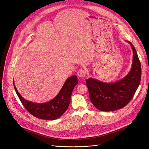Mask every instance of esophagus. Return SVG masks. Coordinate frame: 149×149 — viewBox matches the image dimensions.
Masks as SVG:
<instances>
[{"label":"esophagus","instance_id":"1","mask_svg":"<svg viewBox=\"0 0 149 149\" xmlns=\"http://www.w3.org/2000/svg\"><path fill=\"white\" fill-rule=\"evenodd\" d=\"M77 74L79 77H85L86 74V70L84 69V68H82L77 71Z\"/></svg>","mask_w":149,"mask_h":149}]
</instances>
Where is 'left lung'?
Returning a JSON list of instances; mask_svg holds the SVG:
<instances>
[{"label":"left lung","instance_id":"left-lung-1","mask_svg":"<svg viewBox=\"0 0 149 149\" xmlns=\"http://www.w3.org/2000/svg\"><path fill=\"white\" fill-rule=\"evenodd\" d=\"M132 65L128 74L114 83L101 82L94 78L86 79L89 98L99 110L111 111L124 107L131 100L138 88L141 77V67L138 55L131 42Z\"/></svg>","mask_w":149,"mask_h":149}]
</instances>
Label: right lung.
Here are the masks:
<instances>
[{"label": "right lung", "mask_w": 149, "mask_h": 149, "mask_svg": "<svg viewBox=\"0 0 149 149\" xmlns=\"http://www.w3.org/2000/svg\"><path fill=\"white\" fill-rule=\"evenodd\" d=\"M78 81L76 75L67 79L59 93L54 99L45 103H36L25 100L22 97L15 85V92L26 109L33 116L45 120H55L60 118L67 110L70 102V98L74 86Z\"/></svg>", "instance_id": "obj_1"}]
</instances>
